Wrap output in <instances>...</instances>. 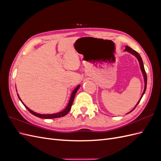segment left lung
<instances>
[{
  "label": "left lung",
  "mask_w": 161,
  "mask_h": 161,
  "mask_svg": "<svg viewBox=\"0 0 161 161\" xmlns=\"http://www.w3.org/2000/svg\"><path fill=\"white\" fill-rule=\"evenodd\" d=\"M124 51H125V52H128L131 53V54L134 55L136 58H137L138 60V62H139V64H140V70H141V71H142V75H143L144 81V91H143L142 94V96H141L140 99H139L138 102L137 103V104L136 105V106L134 107V109H133L132 110H131L130 112H128V114H130V112L132 111L136 108V107L138 105V104L139 103L140 101L141 100V99H142V97H143V95H144V92H145V91H146V89H147V73H146L145 70H144V64H143V62H142V58H141V56H140L139 53H138L137 52H136L135 50H134L133 49H131V48L130 47H129V46H126L125 47Z\"/></svg>",
  "instance_id": "obj_1"
}]
</instances>
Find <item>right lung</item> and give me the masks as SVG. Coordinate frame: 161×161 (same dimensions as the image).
Masks as SVG:
<instances>
[{"mask_svg":"<svg viewBox=\"0 0 161 161\" xmlns=\"http://www.w3.org/2000/svg\"><path fill=\"white\" fill-rule=\"evenodd\" d=\"M80 85H78V86L76 87V88H75L74 90H73V91L72 92L70 98V100H69V103H68V105H67V106H66V108L64 110H62V111H60V112H58V113H56V114H40L36 113V112L31 110L30 108H28L23 103V101H22L21 99H20V97H19L18 93H17V95H18V97H19V100H20V101H21V103L24 105V106L25 107L26 109H27L29 111H30L31 114H32L33 115H34L35 116L38 117V118H43V119L58 118H61V117H63V116L66 115L70 111V109H71L72 105V103H73V101H74V99H75V95H76V93L77 91L79 90V89L80 88ZM16 91H17V90H16Z\"/></svg>","mask_w":161,"mask_h":161,"instance_id":"obj_1","label":"right lung"}]
</instances>
